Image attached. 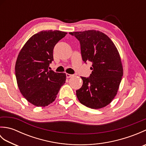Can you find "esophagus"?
I'll use <instances>...</instances> for the list:
<instances>
[{"mask_svg": "<svg viewBox=\"0 0 146 146\" xmlns=\"http://www.w3.org/2000/svg\"><path fill=\"white\" fill-rule=\"evenodd\" d=\"M73 75H71V74L66 73V78H71V77H73Z\"/></svg>", "mask_w": 146, "mask_h": 146, "instance_id": "34e87169", "label": "esophagus"}]
</instances>
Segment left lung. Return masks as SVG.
Wrapping results in <instances>:
<instances>
[{"label": "left lung", "mask_w": 146, "mask_h": 146, "mask_svg": "<svg viewBox=\"0 0 146 146\" xmlns=\"http://www.w3.org/2000/svg\"><path fill=\"white\" fill-rule=\"evenodd\" d=\"M70 34L80 41L83 61L93 63L89 78L82 77L83 85L76 91V97L93 109L106 107L116 96L123 76L119 52L109 37L99 31Z\"/></svg>", "instance_id": "left-lung-1"}]
</instances>
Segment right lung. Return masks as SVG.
Returning a JSON list of instances; mask_svg holds the SVG:
<instances>
[{
    "label": "right lung",
    "mask_w": 146,
    "mask_h": 146,
    "mask_svg": "<svg viewBox=\"0 0 146 146\" xmlns=\"http://www.w3.org/2000/svg\"><path fill=\"white\" fill-rule=\"evenodd\" d=\"M67 35L61 31H42L27 40L18 54L15 66L19 89L29 103L45 107L53 102L66 82L64 73L48 71L56 44Z\"/></svg>",
    "instance_id": "add662e5"
}]
</instances>
